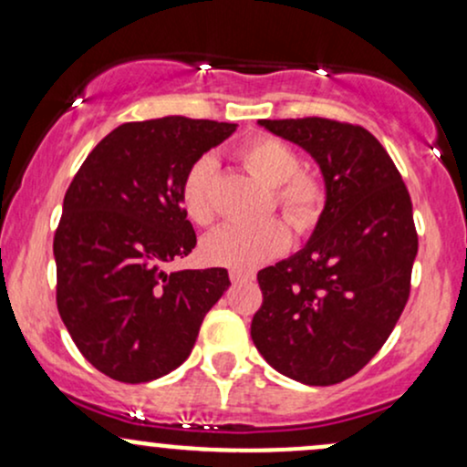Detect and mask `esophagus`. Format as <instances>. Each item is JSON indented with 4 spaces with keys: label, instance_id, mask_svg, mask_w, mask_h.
Listing matches in <instances>:
<instances>
[{
    "label": "esophagus",
    "instance_id": "1",
    "mask_svg": "<svg viewBox=\"0 0 467 467\" xmlns=\"http://www.w3.org/2000/svg\"><path fill=\"white\" fill-rule=\"evenodd\" d=\"M230 275V281L233 283H248V281H252V278H254V275H252V272H244V270H230L228 272Z\"/></svg>",
    "mask_w": 467,
    "mask_h": 467
}]
</instances>
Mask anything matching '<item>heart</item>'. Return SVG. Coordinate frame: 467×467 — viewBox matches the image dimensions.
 Here are the masks:
<instances>
[{"mask_svg": "<svg viewBox=\"0 0 467 467\" xmlns=\"http://www.w3.org/2000/svg\"><path fill=\"white\" fill-rule=\"evenodd\" d=\"M241 162L254 178L272 186V200L283 217L298 233H307L318 222L325 206V189L314 175L301 173V160L289 144L272 136H256L239 149ZM215 162L200 158L186 171L180 186V202L186 217L197 226H208L215 217L213 208ZM289 245V230L278 219L259 223H228L208 234L202 252L211 264L254 270Z\"/></svg>", "mask_w": 467, "mask_h": 467, "instance_id": "1", "label": "heart"}]
</instances>
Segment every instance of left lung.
Listing matches in <instances>:
<instances>
[{
  "instance_id": "left-lung-1",
  "label": "left lung",
  "mask_w": 467,
  "mask_h": 467,
  "mask_svg": "<svg viewBox=\"0 0 467 467\" xmlns=\"http://www.w3.org/2000/svg\"><path fill=\"white\" fill-rule=\"evenodd\" d=\"M316 160L327 200L303 250L256 275L250 336L272 368L309 387L356 375L382 349L410 294L412 203L373 133L329 118L259 120Z\"/></svg>"
}]
</instances>
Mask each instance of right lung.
Masks as SVG:
<instances>
[{"mask_svg": "<svg viewBox=\"0 0 467 467\" xmlns=\"http://www.w3.org/2000/svg\"><path fill=\"white\" fill-rule=\"evenodd\" d=\"M234 130L184 116L125 122L69 184L55 233L57 307L85 360L111 379L178 368L230 285L223 267H164L197 244L180 202L186 171Z\"/></svg>", "mask_w": 467, "mask_h": 467, "instance_id": "1", "label": "right lung"}]
</instances>
